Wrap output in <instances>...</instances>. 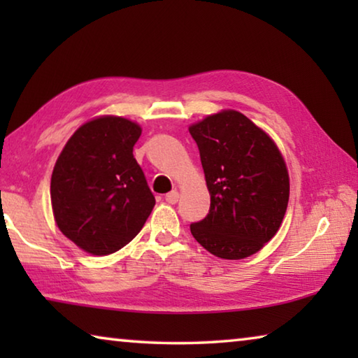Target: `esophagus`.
<instances>
[{
    "instance_id": "obj_1",
    "label": "esophagus",
    "mask_w": 358,
    "mask_h": 358,
    "mask_svg": "<svg viewBox=\"0 0 358 358\" xmlns=\"http://www.w3.org/2000/svg\"><path fill=\"white\" fill-rule=\"evenodd\" d=\"M178 197H180V194H178V191H171V192H167L166 194V202H169V203H177L178 202Z\"/></svg>"
}]
</instances>
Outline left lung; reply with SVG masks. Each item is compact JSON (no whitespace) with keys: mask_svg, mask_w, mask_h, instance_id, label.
Instances as JSON below:
<instances>
[{"mask_svg":"<svg viewBox=\"0 0 358 358\" xmlns=\"http://www.w3.org/2000/svg\"><path fill=\"white\" fill-rule=\"evenodd\" d=\"M210 210L191 234L221 259H245L275 237L289 202V175L275 142L235 110L192 124Z\"/></svg>","mask_w":358,"mask_h":358,"instance_id":"left-lung-1","label":"left lung"}]
</instances>
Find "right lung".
<instances>
[{
	"mask_svg": "<svg viewBox=\"0 0 358 358\" xmlns=\"http://www.w3.org/2000/svg\"><path fill=\"white\" fill-rule=\"evenodd\" d=\"M141 126L120 117L80 126L59 155L50 197L62 232L83 251L106 256L141 232L155 207L132 150Z\"/></svg>",
	"mask_w": 358,
	"mask_h": 358,
	"instance_id": "add662e5",
	"label": "right lung"
}]
</instances>
